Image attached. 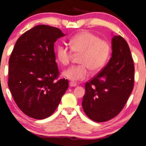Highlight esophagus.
Returning a JSON list of instances; mask_svg holds the SVG:
<instances>
[{"label":"esophagus","mask_w":146,"mask_h":146,"mask_svg":"<svg viewBox=\"0 0 146 146\" xmlns=\"http://www.w3.org/2000/svg\"><path fill=\"white\" fill-rule=\"evenodd\" d=\"M77 85V84L75 83V82L71 81L70 83H69V86H70V87H76Z\"/></svg>","instance_id":"34e87169"}]
</instances>
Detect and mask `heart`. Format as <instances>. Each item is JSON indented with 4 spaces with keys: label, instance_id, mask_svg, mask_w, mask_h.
<instances>
[{
    "label": "heart",
    "instance_id": "heart-1",
    "mask_svg": "<svg viewBox=\"0 0 146 146\" xmlns=\"http://www.w3.org/2000/svg\"><path fill=\"white\" fill-rule=\"evenodd\" d=\"M70 48L60 44L56 48V57L61 65L69 64L73 52L79 57L81 65L69 67L63 75L72 81H81L89 77L90 70L95 73L103 67L109 59L111 46L107 40L100 39L93 33L83 31L69 41Z\"/></svg>",
    "mask_w": 146,
    "mask_h": 146
}]
</instances>
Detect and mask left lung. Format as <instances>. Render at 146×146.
Segmentation results:
<instances>
[{"mask_svg":"<svg viewBox=\"0 0 146 146\" xmlns=\"http://www.w3.org/2000/svg\"><path fill=\"white\" fill-rule=\"evenodd\" d=\"M112 57L85 84L82 106L95 122H106L120 113L134 88V65L130 48L120 36L112 40Z\"/></svg>","mask_w":146,"mask_h":146,"instance_id":"left-lung-1","label":"left lung"}]
</instances>
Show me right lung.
<instances>
[{"mask_svg": "<svg viewBox=\"0 0 146 146\" xmlns=\"http://www.w3.org/2000/svg\"><path fill=\"white\" fill-rule=\"evenodd\" d=\"M65 34L60 29L38 25L24 33L9 61V85L18 108L27 116L42 120L50 116L69 87L58 79L54 43Z\"/></svg>", "mask_w": 146, "mask_h": 146, "instance_id": "1", "label": "right lung"}]
</instances>
